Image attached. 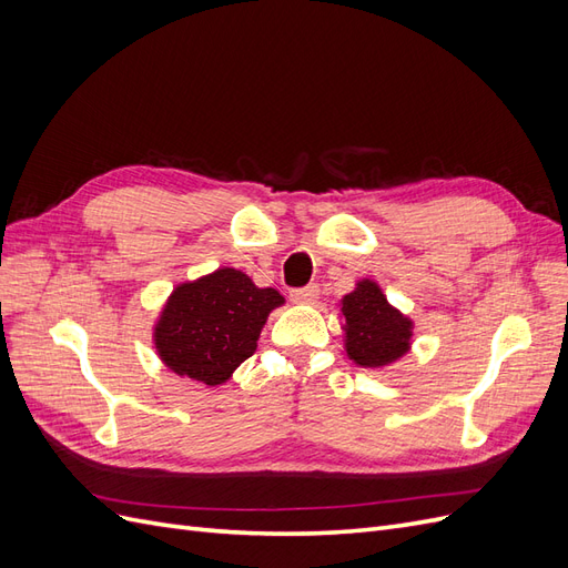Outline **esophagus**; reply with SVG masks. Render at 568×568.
<instances>
[{
  "label": "esophagus",
  "instance_id": "esophagus-1",
  "mask_svg": "<svg viewBox=\"0 0 568 568\" xmlns=\"http://www.w3.org/2000/svg\"><path fill=\"white\" fill-rule=\"evenodd\" d=\"M317 296H320L317 284H307V286L291 291V301H294V303H313Z\"/></svg>",
  "mask_w": 568,
  "mask_h": 568
}]
</instances>
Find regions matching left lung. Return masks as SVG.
Listing matches in <instances>:
<instances>
[{
	"label": "left lung",
	"mask_w": 568,
	"mask_h": 568,
	"mask_svg": "<svg viewBox=\"0 0 568 568\" xmlns=\"http://www.w3.org/2000/svg\"><path fill=\"white\" fill-rule=\"evenodd\" d=\"M346 317V348L351 359L363 367H382L409 348L412 322L393 311L374 282H359L343 298Z\"/></svg>",
	"instance_id": "left-lung-1"
}]
</instances>
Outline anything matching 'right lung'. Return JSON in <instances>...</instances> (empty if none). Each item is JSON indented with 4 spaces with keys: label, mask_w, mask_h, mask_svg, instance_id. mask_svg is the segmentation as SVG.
<instances>
[{
    "label": "right lung",
    "mask_w": 568,
    "mask_h": 568,
    "mask_svg": "<svg viewBox=\"0 0 568 568\" xmlns=\"http://www.w3.org/2000/svg\"><path fill=\"white\" fill-rule=\"evenodd\" d=\"M282 303L277 291L257 288L234 267L182 284L156 326L159 355L173 372L217 386L253 355L270 311Z\"/></svg>",
    "instance_id": "1"
}]
</instances>
